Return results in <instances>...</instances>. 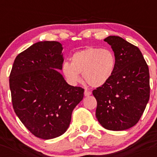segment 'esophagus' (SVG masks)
I'll return each instance as SVG.
<instances>
[{
  "mask_svg": "<svg viewBox=\"0 0 157 157\" xmlns=\"http://www.w3.org/2000/svg\"><path fill=\"white\" fill-rule=\"evenodd\" d=\"M91 94H92V92L87 90H86L85 91H84V95H85V96H89V95H90Z\"/></svg>",
  "mask_w": 157,
  "mask_h": 157,
  "instance_id": "1",
  "label": "esophagus"
}]
</instances>
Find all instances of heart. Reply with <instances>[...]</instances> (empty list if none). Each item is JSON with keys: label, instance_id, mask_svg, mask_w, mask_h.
Instances as JSON below:
<instances>
[{"label": "heart", "instance_id": "obj_1", "mask_svg": "<svg viewBox=\"0 0 157 157\" xmlns=\"http://www.w3.org/2000/svg\"><path fill=\"white\" fill-rule=\"evenodd\" d=\"M116 67V57L108 49L89 47L75 52L71 57V63L65 62L62 71L69 83L75 85L83 80L92 87H99L108 83Z\"/></svg>", "mask_w": 157, "mask_h": 157}]
</instances>
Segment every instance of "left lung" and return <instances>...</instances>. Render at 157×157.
Here are the masks:
<instances>
[{
	"label": "left lung",
	"mask_w": 157,
	"mask_h": 157,
	"mask_svg": "<svg viewBox=\"0 0 157 157\" xmlns=\"http://www.w3.org/2000/svg\"><path fill=\"white\" fill-rule=\"evenodd\" d=\"M110 45L116 67L108 83L92 91L95 116L105 128L122 131L134 126L150 98L149 68L137 47L118 36L104 40Z\"/></svg>",
	"instance_id": "1"
}]
</instances>
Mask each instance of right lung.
<instances>
[{"label":"right lung","mask_w":157,"mask_h":157,"mask_svg":"<svg viewBox=\"0 0 157 157\" xmlns=\"http://www.w3.org/2000/svg\"><path fill=\"white\" fill-rule=\"evenodd\" d=\"M62 46L40 41L19 53L10 74L13 107L34 136L52 139L65 132L84 90L67 84L62 70Z\"/></svg>","instance_id":"add662e5"}]
</instances>
